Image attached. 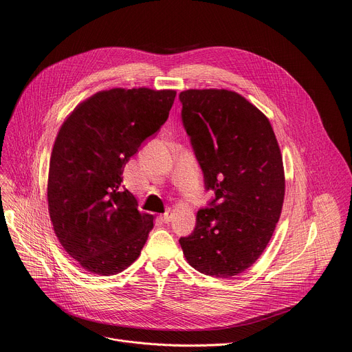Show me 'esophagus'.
<instances>
[{"label": "esophagus", "mask_w": 352, "mask_h": 352, "mask_svg": "<svg viewBox=\"0 0 352 352\" xmlns=\"http://www.w3.org/2000/svg\"><path fill=\"white\" fill-rule=\"evenodd\" d=\"M171 217H173L171 210H166V211L161 215V221H162V223H165V224H168L170 221H171Z\"/></svg>", "instance_id": "obj_1"}]
</instances>
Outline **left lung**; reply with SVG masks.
<instances>
[{
	"label": "left lung",
	"instance_id": "8db88e82",
	"mask_svg": "<svg viewBox=\"0 0 352 352\" xmlns=\"http://www.w3.org/2000/svg\"><path fill=\"white\" fill-rule=\"evenodd\" d=\"M179 101L206 191L214 192L179 244L192 268L230 278L260 258L278 223L285 194L281 151L268 118L236 92L188 89Z\"/></svg>",
	"mask_w": 352,
	"mask_h": 352
}]
</instances>
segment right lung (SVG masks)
<instances>
[{"label":"right lung","instance_id":"add662e5","mask_svg":"<svg viewBox=\"0 0 352 352\" xmlns=\"http://www.w3.org/2000/svg\"><path fill=\"white\" fill-rule=\"evenodd\" d=\"M177 92H97L65 120L48 173V211L67 254L91 274L114 275L141 254L154 217L121 188L125 164L160 131Z\"/></svg>","mask_w":352,"mask_h":352}]
</instances>
